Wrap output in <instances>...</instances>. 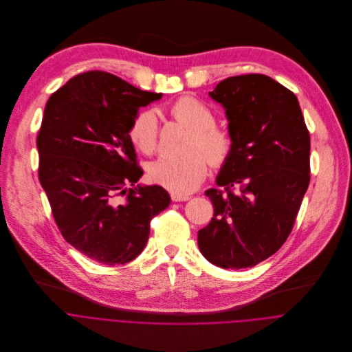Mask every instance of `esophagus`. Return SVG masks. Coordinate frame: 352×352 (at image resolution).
Returning <instances> with one entry per match:
<instances>
[{
	"mask_svg": "<svg viewBox=\"0 0 352 352\" xmlns=\"http://www.w3.org/2000/svg\"><path fill=\"white\" fill-rule=\"evenodd\" d=\"M170 198H172V201H175V202H179V201H187L190 197L188 195H180V194H170Z\"/></svg>",
	"mask_w": 352,
	"mask_h": 352,
	"instance_id": "obj_1",
	"label": "esophagus"
}]
</instances>
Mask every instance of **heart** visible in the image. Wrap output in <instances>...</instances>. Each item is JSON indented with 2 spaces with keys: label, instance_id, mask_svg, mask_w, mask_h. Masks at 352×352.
Listing matches in <instances>:
<instances>
[{
  "label": "heart",
  "instance_id": "b5f03b06",
  "mask_svg": "<svg viewBox=\"0 0 352 352\" xmlns=\"http://www.w3.org/2000/svg\"><path fill=\"white\" fill-rule=\"evenodd\" d=\"M170 115L188 126L186 150L176 157H162L148 168V179L173 194L186 195L194 191L205 179L208 164L222 168L232 157L233 137L217 126V116L202 101L186 96L176 100L170 107ZM131 143L146 155L157 151L160 123L154 109L140 111L129 129Z\"/></svg>",
  "mask_w": 352,
  "mask_h": 352
}]
</instances>
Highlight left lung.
<instances>
[{"instance_id": "8db88e82", "label": "left lung", "mask_w": 352, "mask_h": 352, "mask_svg": "<svg viewBox=\"0 0 352 352\" xmlns=\"http://www.w3.org/2000/svg\"><path fill=\"white\" fill-rule=\"evenodd\" d=\"M209 96L222 104L233 153L205 195L214 218L198 247L214 265L252 267L290 236L311 180V138L293 91L269 76L222 80Z\"/></svg>"}]
</instances>
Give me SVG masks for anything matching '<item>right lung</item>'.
<instances>
[{"label": "right lung", "mask_w": 352, "mask_h": 352, "mask_svg": "<svg viewBox=\"0 0 352 352\" xmlns=\"http://www.w3.org/2000/svg\"><path fill=\"white\" fill-rule=\"evenodd\" d=\"M162 94L90 70L51 94L37 134L38 180L63 239L93 261L123 265L142 252L150 222L170 204L143 175L129 135L140 107Z\"/></svg>", "instance_id": "add662e5"}]
</instances>
